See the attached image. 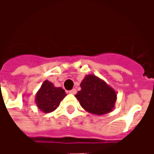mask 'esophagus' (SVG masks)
I'll use <instances>...</instances> for the list:
<instances>
[{"mask_svg":"<svg viewBox=\"0 0 154 154\" xmlns=\"http://www.w3.org/2000/svg\"><path fill=\"white\" fill-rule=\"evenodd\" d=\"M69 93L73 94V95H75V94L77 93V90H76V89H72V90H71L70 91H69Z\"/></svg>","mask_w":154,"mask_h":154,"instance_id":"obj_1","label":"esophagus"}]
</instances>
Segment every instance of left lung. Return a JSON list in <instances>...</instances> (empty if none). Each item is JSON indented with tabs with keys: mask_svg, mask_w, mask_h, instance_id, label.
<instances>
[{
	"mask_svg": "<svg viewBox=\"0 0 154 154\" xmlns=\"http://www.w3.org/2000/svg\"><path fill=\"white\" fill-rule=\"evenodd\" d=\"M80 86L81 91L75 97L86 111L102 116L113 110L117 92L103 79L94 74H88L85 76Z\"/></svg>",
	"mask_w": 154,
	"mask_h": 154,
	"instance_id": "left-lung-1",
	"label": "left lung"
}]
</instances>
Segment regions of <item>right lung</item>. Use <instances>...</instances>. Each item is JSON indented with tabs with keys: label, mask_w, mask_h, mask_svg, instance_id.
I'll return each mask as SVG.
<instances>
[{
	"label": "right lung",
	"mask_w": 154,
	"mask_h": 154,
	"mask_svg": "<svg viewBox=\"0 0 154 154\" xmlns=\"http://www.w3.org/2000/svg\"><path fill=\"white\" fill-rule=\"evenodd\" d=\"M67 96L62 87H54V83L45 80L35 95V104L44 113H49L59 106L61 100Z\"/></svg>",
	"instance_id": "add662e5"
}]
</instances>
